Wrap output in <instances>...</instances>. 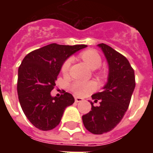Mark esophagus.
I'll use <instances>...</instances> for the list:
<instances>
[{
  "label": "esophagus",
  "mask_w": 153,
  "mask_h": 153,
  "mask_svg": "<svg viewBox=\"0 0 153 153\" xmlns=\"http://www.w3.org/2000/svg\"><path fill=\"white\" fill-rule=\"evenodd\" d=\"M74 100H75V102H83V98H81V97H76L74 98Z\"/></svg>",
  "instance_id": "34e87169"
}]
</instances>
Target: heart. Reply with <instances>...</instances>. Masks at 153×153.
Instances as JSON below:
<instances>
[{"label":"heart","mask_w":153,"mask_h":153,"mask_svg":"<svg viewBox=\"0 0 153 153\" xmlns=\"http://www.w3.org/2000/svg\"><path fill=\"white\" fill-rule=\"evenodd\" d=\"M80 57L83 59L85 63L91 68V69H97L102 65V57L97 51L93 49H88L82 51L80 53ZM70 65H71V59L68 58L65 60V62L61 65V72L63 74H66L70 70ZM99 74L105 75L106 71L102 70L100 71ZM96 88V84L92 81L83 82V81H75L71 84L70 89L77 96L83 97L88 93H92Z\"/></svg>","instance_id":"heart-1"}]
</instances>
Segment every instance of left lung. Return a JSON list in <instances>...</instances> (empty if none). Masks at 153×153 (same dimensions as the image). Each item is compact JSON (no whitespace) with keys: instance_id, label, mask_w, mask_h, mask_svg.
Wrapping results in <instances>:
<instances>
[{"instance_id":"8db88e82","label":"left lung","mask_w":153,"mask_h":153,"mask_svg":"<svg viewBox=\"0 0 153 153\" xmlns=\"http://www.w3.org/2000/svg\"><path fill=\"white\" fill-rule=\"evenodd\" d=\"M98 47L108 62V81L102 92L92 96L95 102L99 101V106L91 102L92 111L82 116L85 128L94 134L111 131L120 122L135 88L134 71L126 57L106 44H98Z\"/></svg>"}]
</instances>
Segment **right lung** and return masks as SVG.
Masks as SVG:
<instances>
[{
	"instance_id": "obj_1",
	"label": "right lung",
	"mask_w": 153,
	"mask_h": 153,
	"mask_svg": "<svg viewBox=\"0 0 153 153\" xmlns=\"http://www.w3.org/2000/svg\"><path fill=\"white\" fill-rule=\"evenodd\" d=\"M86 45L51 43L34 50L24 58L19 67L17 92L23 111L32 125L43 131L60 124L64 111L74 102L72 94L63 92L51 97L62 64Z\"/></svg>"
}]
</instances>
